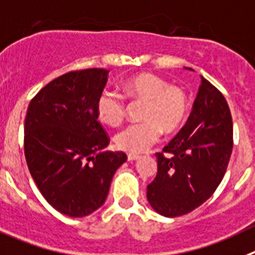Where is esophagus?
I'll return each mask as SVG.
<instances>
[{"label": "esophagus", "instance_id": "1", "mask_svg": "<svg viewBox=\"0 0 255 255\" xmlns=\"http://www.w3.org/2000/svg\"><path fill=\"white\" fill-rule=\"evenodd\" d=\"M127 157L129 161H134V160L139 159V155H137V153H128Z\"/></svg>", "mask_w": 255, "mask_h": 255}]
</instances>
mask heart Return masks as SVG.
I'll use <instances>...</instances> for the list:
<instances>
[{"label":"heart","mask_w":255,"mask_h":255,"mask_svg":"<svg viewBox=\"0 0 255 255\" xmlns=\"http://www.w3.org/2000/svg\"><path fill=\"white\" fill-rule=\"evenodd\" d=\"M126 98L143 102L141 119L143 122L123 128L114 137L117 147L139 153L159 141L162 130L167 134L176 132L184 125L189 111L185 90L169 84L166 79L152 72H139L122 81ZM127 105L122 95L112 90L100 93L96 100V116L100 122L117 127L123 122Z\"/></svg>","instance_id":"1"}]
</instances>
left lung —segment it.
Returning <instances> with one entry per match:
<instances>
[{"mask_svg": "<svg viewBox=\"0 0 255 255\" xmlns=\"http://www.w3.org/2000/svg\"><path fill=\"white\" fill-rule=\"evenodd\" d=\"M233 119L221 91L202 77L193 111L180 132L156 153L147 185L151 207L166 217L192 212L217 189L233 152Z\"/></svg>", "mask_w": 255, "mask_h": 255, "instance_id": "8db88e82", "label": "left lung"}]
</instances>
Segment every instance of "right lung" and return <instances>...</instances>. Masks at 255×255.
I'll return each instance as SVG.
<instances>
[{
	"label": "right lung",
	"instance_id": "right-lung-1",
	"mask_svg": "<svg viewBox=\"0 0 255 255\" xmlns=\"http://www.w3.org/2000/svg\"><path fill=\"white\" fill-rule=\"evenodd\" d=\"M109 71H71L45 85L27 107L24 152L36 187L58 212L88 216L104 205L125 152L104 151L109 137L96 100Z\"/></svg>",
	"mask_w": 255,
	"mask_h": 255
}]
</instances>
